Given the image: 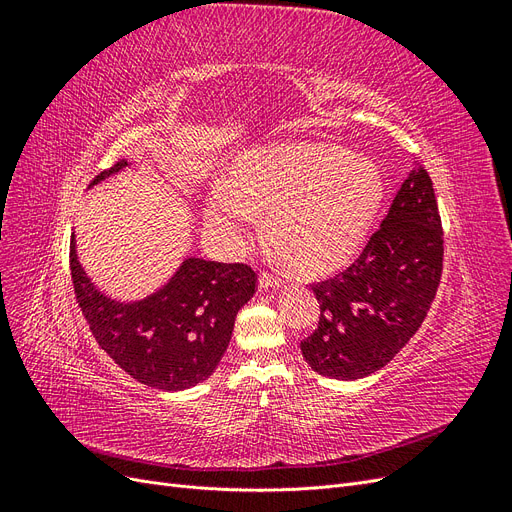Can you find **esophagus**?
<instances>
[{
  "instance_id": "34e87169",
  "label": "esophagus",
  "mask_w": 512,
  "mask_h": 512,
  "mask_svg": "<svg viewBox=\"0 0 512 512\" xmlns=\"http://www.w3.org/2000/svg\"><path fill=\"white\" fill-rule=\"evenodd\" d=\"M258 286H260L262 290L280 288V286H282V280H280V277H273V275H269V273H260V277H258Z\"/></svg>"
}]
</instances>
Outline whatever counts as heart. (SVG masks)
Segmentation results:
<instances>
[{
  "label": "heart",
  "mask_w": 512,
  "mask_h": 512,
  "mask_svg": "<svg viewBox=\"0 0 512 512\" xmlns=\"http://www.w3.org/2000/svg\"><path fill=\"white\" fill-rule=\"evenodd\" d=\"M386 196L374 162L318 143L258 147L243 153L230 181L211 188L205 222L237 252L271 211L269 232L290 265L305 275L333 273L363 250Z\"/></svg>",
  "instance_id": "b5f03b06"
}]
</instances>
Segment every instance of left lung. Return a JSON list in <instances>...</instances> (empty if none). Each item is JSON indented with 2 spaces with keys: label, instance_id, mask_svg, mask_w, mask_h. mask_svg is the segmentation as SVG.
<instances>
[{
  "label": "left lung",
  "instance_id": "left-lung-1",
  "mask_svg": "<svg viewBox=\"0 0 512 512\" xmlns=\"http://www.w3.org/2000/svg\"><path fill=\"white\" fill-rule=\"evenodd\" d=\"M433 183L414 168L363 254L331 280L312 284L318 329L301 342L316 374L359 380L382 369L421 327L436 299L444 256Z\"/></svg>",
  "mask_w": 512,
  "mask_h": 512
}]
</instances>
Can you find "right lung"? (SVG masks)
Listing matches in <instances>:
<instances>
[{
    "label": "right lung",
    "instance_id": "1",
    "mask_svg": "<svg viewBox=\"0 0 512 512\" xmlns=\"http://www.w3.org/2000/svg\"><path fill=\"white\" fill-rule=\"evenodd\" d=\"M132 166L121 160L89 188ZM70 271L83 316L96 342L128 374L151 389L185 391L207 380L230 344L239 309L254 297L247 265L185 258L170 280L136 301L104 294L85 273L70 239Z\"/></svg>",
    "mask_w": 512,
    "mask_h": 512
}]
</instances>
